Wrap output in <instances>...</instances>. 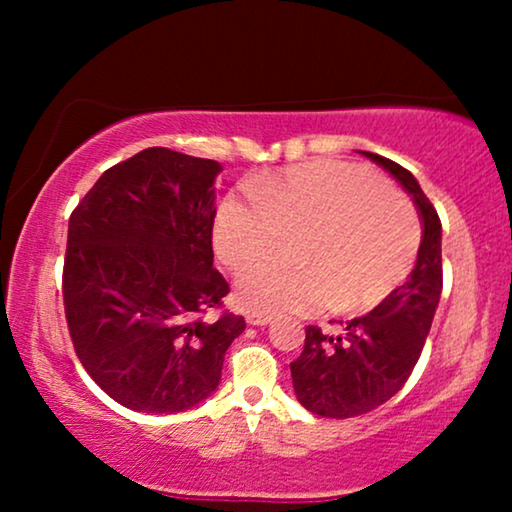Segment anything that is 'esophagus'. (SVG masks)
Masks as SVG:
<instances>
[{
  "label": "esophagus",
  "mask_w": 512,
  "mask_h": 512,
  "mask_svg": "<svg viewBox=\"0 0 512 512\" xmlns=\"http://www.w3.org/2000/svg\"><path fill=\"white\" fill-rule=\"evenodd\" d=\"M272 321V314L263 312H247V324L249 326H268Z\"/></svg>",
  "instance_id": "obj_1"
}]
</instances>
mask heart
I'll return each mask as SVG.
<instances>
[{
	"label": "heart",
	"mask_w": 512,
	"mask_h": 512,
	"mask_svg": "<svg viewBox=\"0 0 512 512\" xmlns=\"http://www.w3.org/2000/svg\"><path fill=\"white\" fill-rule=\"evenodd\" d=\"M303 236L300 266L259 264L286 239ZM422 230L415 209L380 174L347 163H305L230 193L214 219L216 254L237 279L251 312H368L396 291L415 265ZM257 262L259 265L254 266Z\"/></svg>",
	"instance_id": "b5f03b06"
}]
</instances>
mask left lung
I'll list each match as a JSON object with an SVG mask.
<instances>
[{"mask_svg": "<svg viewBox=\"0 0 512 512\" xmlns=\"http://www.w3.org/2000/svg\"><path fill=\"white\" fill-rule=\"evenodd\" d=\"M401 181L422 214L424 235L408 282L342 333L305 328V347L291 363L293 389L303 408L319 417H359L387 403L408 382L431 331L440 291L443 254L440 219L417 179L394 160L363 151Z\"/></svg>", "mask_w": 512, "mask_h": 512, "instance_id": "obj_1", "label": "left lung"}]
</instances>
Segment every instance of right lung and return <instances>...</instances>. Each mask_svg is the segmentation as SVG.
Instances as JSON below:
<instances>
[{"label":"right lung","instance_id":"right-lung-1","mask_svg":"<svg viewBox=\"0 0 512 512\" xmlns=\"http://www.w3.org/2000/svg\"><path fill=\"white\" fill-rule=\"evenodd\" d=\"M209 158L151 146L109 167L69 216L62 300L74 352L137 412H181L219 387L244 317L221 312Z\"/></svg>","mask_w":512,"mask_h":512}]
</instances>
